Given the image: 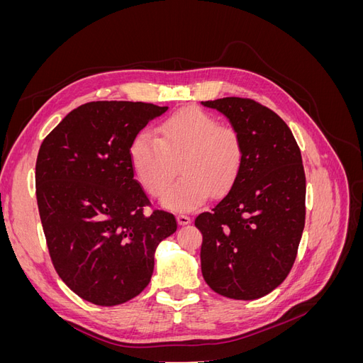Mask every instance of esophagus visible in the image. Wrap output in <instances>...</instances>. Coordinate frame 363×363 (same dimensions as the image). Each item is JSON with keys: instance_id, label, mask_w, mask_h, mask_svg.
I'll use <instances>...</instances> for the list:
<instances>
[{"instance_id": "1", "label": "esophagus", "mask_w": 363, "mask_h": 363, "mask_svg": "<svg viewBox=\"0 0 363 363\" xmlns=\"http://www.w3.org/2000/svg\"><path fill=\"white\" fill-rule=\"evenodd\" d=\"M177 223L180 224V225H188V224H191V218L188 216V215H177Z\"/></svg>"}]
</instances>
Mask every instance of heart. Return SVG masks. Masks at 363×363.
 Instances as JSON below:
<instances>
[{
    "instance_id": "heart-1",
    "label": "heart",
    "mask_w": 363,
    "mask_h": 363,
    "mask_svg": "<svg viewBox=\"0 0 363 363\" xmlns=\"http://www.w3.org/2000/svg\"><path fill=\"white\" fill-rule=\"evenodd\" d=\"M242 140L233 127L219 125L212 113L186 107L164 119L159 138L147 131L130 145V159L136 177L150 195L168 188L177 172L182 177L162 196L171 211H194L208 194L221 195L235 183L242 164Z\"/></svg>"
}]
</instances>
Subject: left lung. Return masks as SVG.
Returning a JSON list of instances; mask_svg holds the SVG:
<instances>
[{
  "instance_id": "obj_1",
  "label": "left lung",
  "mask_w": 363,
  "mask_h": 363,
  "mask_svg": "<svg viewBox=\"0 0 363 363\" xmlns=\"http://www.w3.org/2000/svg\"><path fill=\"white\" fill-rule=\"evenodd\" d=\"M225 115L242 140V164L230 191L195 225L203 235L201 272L216 294L256 300L294 265L306 219V175L291 128L248 98L201 101Z\"/></svg>"
}]
</instances>
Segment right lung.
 Segmentation results:
<instances>
[{"label": "right lung", "instance_id": "add662e5", "mask_svg": "<svg viewBox=\"0 0 363 363\" xmlns=\"http://www.w3.org/2000/svg\"><path fill=\"white\" fill-rule=\"evenodd\" d=\"M167 106L92 101L74 108L43 139L36 199L52 265L67 286L96 306L144 291L156 248L177 230L172 213L150 206L135 180L130 145Z\"/></svg>", "mask_w": 363, "mask_h": 363}]
</instances>
